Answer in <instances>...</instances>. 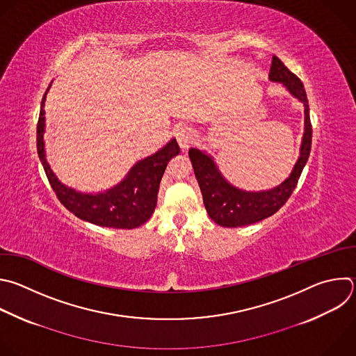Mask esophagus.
<instances>
[{
  "mask_svg": "<svg viewBox=\"0 0 356 356\" xmlns=\"http://www.w3.org/2000/svg\"><path fill=\"white\" fill-rule=\"evenodd\" d=\"M175 136H176V140H177V143H179V145L183 151H186L193 144L194 134H193V130L188 126L177 127L176 131H175Z\"/></svg>",
  "mask_w": 356,
  "mask_h": 356,
  "instance_id": "1",
  "label": "esophagus"
}]
</instances>
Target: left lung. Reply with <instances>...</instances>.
Returning <instances> with one entry per match:
<instances>
[{
  "label": "left lung",
  "mask_w": 356,
  "mask_h": 356,
  "mask_svg": "<svg viewBox=\"0 0 356 356\" xmlns=\"http://www.w3.org/2000/svg\"><path fill=\"white\" fill-rule=\"evenodd\" d=\"M268 78L273 82L282 83L288 92L305 106V133L299 158L285 181L271 190L245 191L232 186L222 176L211 155L197 148L188 151L205 209L215 223L225 227L252 225L274 215L291 197L310 155L312 123L309 102L302 81L291 72L277 56L273 57Z\"/></svg>",
  "instance_id": "8db88e82"
}]
</instances>
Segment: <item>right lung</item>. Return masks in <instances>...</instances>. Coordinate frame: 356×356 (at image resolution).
<instances>
[{"instance_id":"1","label":"right lung","mask_w":356,"mask_h":356,"mask_svg":"<svg viewBox=\"0 0 356 356\" xmlns=\"http://www.w3.org/2000/svg\"><path fill=\"white\" fill-rule=\"evenodd\" d=\"M47 92L49 89L42 99L38 122V154L60 202L79 219L99 226L134 229L145 223L155 211L159 184L168 162L180 152L177 141L172 138L158 152L138 161L120 183L103 193L76 191L57 179L46 159L43 134L46 127L44 102Z\"/></svg>"}]
</instances>
